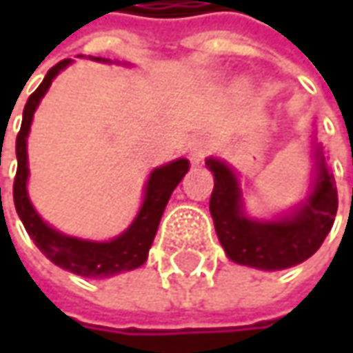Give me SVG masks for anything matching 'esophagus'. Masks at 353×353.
<instances>
[{
	"mask_svg": "<svg viewBox=\"0 0 353 353\" xmlns=\"http://www.w3.org/2000/svg\"><path fill=\"white\" fill-rule=\"evenodd\" d=\"M188 151H190V161L198 165L200 161H204V157L210 155L212 143L206 137H194L188 145Z\"/></svg>",
	"mask_w": 353,
	"mask_h": 353,
	"instance_id": "34e87169",
	"label": "esophagus"
}]
</instances>
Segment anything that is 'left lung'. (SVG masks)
<instances>
[{
	"label": "left lung",
	"instance_id": "1",
	"mask_svg": "<svg viewBox=\"0 0 353 353\" xmlns=\"http://www.w3.org/2000/svg\"><path fill=\"white\" fill-rule=\"evenodd\" d=\"M316 179L312 192L296 210L275 220L259 222L243 214L241 190L234 170L220 159H208L214 174L210 214L225 255L239 265L263 271L287 269L314 255L332 230L338 210V190L332 172L316 149Z\"/></svg>",
	"mask_w": 353,
	"mask_h": 353
}]
</instances>
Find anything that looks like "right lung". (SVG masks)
<instances>
[{
  "label": "right lung",
  "mask_w": 353,
  "mask_h": 353,
  "mask_svg": "<svg viewBox=\"0 0 353 353\" xmlns=\"http://www.w3.org/2000/svg\"><path fill=\"white\" fill-rule=\"evenodd\" d=\"M98 62H110L108 59H94ZM70 59H64L54 64L41 82V86L29 96L23 110V121L15 141L17 153V174L13 183V202L15 210L19 214L21 222L25 225L27 234L31 236L34 245L47 255L48 259L62 269L76 273L80 277L103 279L112 277L121 271L137 269L147 261L149 248L153 243L157 228L161 222V216L169 202L172 190L183 181L188 170L186 159H176L163 167H157L149 181L145 184V198H143L141 210L137 218L131 222L128 230L121 236L114 237L112 241H88L80 237L64 236L61 232L52 230L47 222L41 220V216L34 212L33 204L27 194V179H29V165H27V135L31 129L33 114L39 102L47 94L48 86L52 84L54 76L64 70Z\"/></svg>",
  "instance_id": "obj_1"
}]
</instances>
